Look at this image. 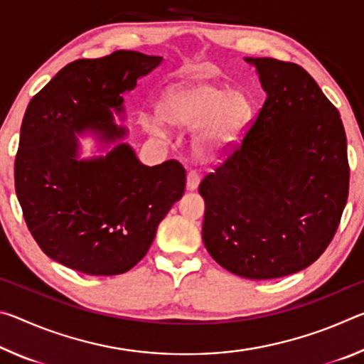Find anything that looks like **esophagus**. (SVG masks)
<instances>
[{
  "mask_svg": "<svg viewBox=\"0 0 364 364\" xmlns=\"http://www.w3.org/2000/svg\"><path fill=\"white\" fill-rule=\"evenodd\" d=\"M199 181H200V175L197 173L196 170H191L188 171V178H186V186L189 191H194L197 186H199Z\"/></svg>",
  "mask_w": 364,
  "mask_h": 364,
  "instance_id": "obj_1",
  "label": "esophagus"
}]
</instances>
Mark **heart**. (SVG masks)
<instances>
[{
    "instance_id": "obj_1",
    "label": "heart",
    "mask_w": 364,
    "mask_h": 364,
    "mask_svg": "<svg viewBox=\"0 0 364 364\" xmlns=\"http://www.w3.org/2000/svg\"><path fill=\"white\" fill-rule=\"evenodd\" d=\"M252 112L247 96L225 86L202 83L178 86L159 102V114L173 127H200L196 136L200 151L221 149L239 136ZM151 132H159L157 123L146 120Z\"/></svg>"
}]
</instances>
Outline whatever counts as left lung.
Instances as JSON below:
<instances>
[{"instance_id":"obj_1","label":"left lung","mask_w":364,"mask_h":364,"mask_svg":"<svg viewBox=\"0 0 364 364\" xmlns=\"http://www.w3.org/2000/svg\"><path fill=\"white\" fill-rule=\"evenodd\" d=\"M245 60L267 100L199 184L202 239L231 273L273 279L316 262L334 237L348 197L347 136L338 110L304 67Z\"/></svg>"}]
</instances>
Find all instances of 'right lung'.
Wrapping results in <instances>:
<instances>
[{
    "mask_svg": "<svg viewBox=\"0 0 364 364\" xmlns=\"http://www.w3.org/2000/svg\"><path fill=\"white\" fill-rule=\"evenodd\" d=\"M162 64L160 56L115 51L78 59L33 96L23 115L14 162L16 194L28 231L45 254L91 276L132 269L157 226L186 188V170L171 159L146 167L128 144L106 157L77 160L85 130L120 138L112 109L125 91Z\"/></svg>",
    "mask_w": 364,
    "mask_h": 364,
    "instance_id": "obj_1",
    "label": "right lung"
}]
</instances>
